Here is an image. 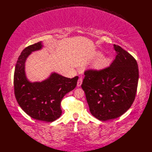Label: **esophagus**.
<instances>
[{
	"mask_svg": "<svg viewBox=\"0 0 152 152\" xmlns=\"http://www.w3.org/2000/svg\"><path fill=\"white\" fill-rule=\"evenodd\" d=\"M82 81H83V79L82 78H80L78 80V82H77V86L78 87L81 86L82 83Z\"/></svg>",
	"mask_w": 152,
	"mask_h": 152,
	"instance_id": "1",
	"label": "esophagus"
}]
</instances>
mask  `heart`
<instances>
[{"label":"heart","mask_w":152,"mask_h":152,"mask_svg":"<svg viewBox=\"0 0 152 152\" xmlns=\"http://www.w3.org/2000/svg\"><path fill=\"white\" fill-rule=\"evenodd\" d=\"M97 56H101V53H97ZM112 62V57L110 56H102L100 57L94 64V69L102 70L110 65Z\"/></svg>","instance_id":"heart-1"}]
</instances>
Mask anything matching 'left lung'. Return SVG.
I'll list each match as a JSON object with an SVG mask.
<instances>
[{
	"label": "left lung",
	"mask_w": 152,
	"mask_h": 152,
	"mask_svg": "<svg viewBox=\"0 0 152 152\" xmlns=\"http://www.w3.org/2000/svg\"><path fill=\"white\" fill-rule=\"evenodd\" d=\"M110 66L85 71L82 88L89 110L101 121L117 118L128 110L136 96L139 74L137 61L120 46Z\"/></svg>",
	"instance_id": "left-lung-1"
}]
</instances>
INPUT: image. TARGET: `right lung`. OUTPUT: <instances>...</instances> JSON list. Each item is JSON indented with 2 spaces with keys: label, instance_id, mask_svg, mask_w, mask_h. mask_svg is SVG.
<instances>
[{
  "label": "right lung",
  "instance_id": "obj_1",
  "mask_svg": "<svg viewBox=\"0 0 152 152\" xmlns=\"http://www.w3.org/2000/svg\"><path fill=\"white\" fill-rule=\"evenodd\" d=\"M42 47V42H39L22 51L15 68L14 93L19 105L30 117L52 122L62 114L61 102L66 93L76 88L78 76L69 78L53 72L41 82L28 81L25 71V61L33 51Z\"/></svg>",
  "mask_w": 152,
  "mask_h": 152
}]
</instances>
